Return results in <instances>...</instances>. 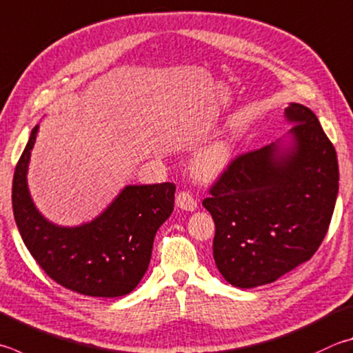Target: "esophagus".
Here are the masks:
<instances>
[{
    "label": "esophagus",
    "instance_id": "obj_1",
    "mask_svg": "<svg viewBox=\"0 0 353 353\" xmlns=\"http://www.w3.org/2000/svg\"><path fill=\"white\" fill-rule=\"evenodd\" d=\"M176 205L185 211H194L197 208V201L193 197L190 191H179L176 196Z\"/></svg>",
    "mask_w": 353,
    "mask_h": 353
}]
</instances>
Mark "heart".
<instances>
[{"label":"heart","instance_id":"heart-1","mask_svg":"<svg viewBox=\"0 0 353 353\" xmlns=\"http://www.w3.org/2000/svg\"><path fill=\"white\" fill-rule=\"evenodd\" d=\"M232 159V150L225 142H217L202 151L194 160V172L202 181H211L227 168Z\"/></svg>","mask_w":353,"mask_h":353}]
</instances>
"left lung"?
<instances>
[{"mask_svg": "<svg viewBox=\"0 0 353 353\" xmlns=\"http://www.w3.org/2000/svg\"><path fill=\"white\" fill-rule=\"evenodd\" d=\"M292 145H267L228 163L202 205L213 216V256L230 284H270L309 261L327 233L338 159L309 108L290 103Z\"/></svg>", "mask_w": 353, "mask_h": 353, "instance_id": "1", "label": "left lung"}]
</instances>
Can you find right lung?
Instances as JSON below:
<instances>
[{"mask_svg": "<svg viewBox=\"0 0 353 353\" xmlns=\"http://www.w3.org/2000/svg\"><path fill=\"white\" fill-rule=\"evenodd\" d=\"M37 132L38 125L12 183V207L24 245L44 273L69 290L95 298L132 292L148 270L159 227L174 208L176 185H130L92 222L54 225L38 213L26 181Z\"/></svg>", "mask_w": 353, "mask_h": 353, "instance_id": "1", "label": "right lung"}]
</instances>
